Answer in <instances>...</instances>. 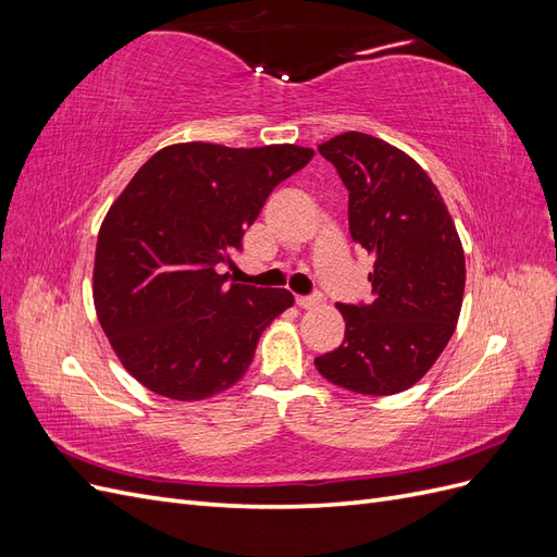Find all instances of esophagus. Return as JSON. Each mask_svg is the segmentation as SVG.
Instances as JSON below:
<instances>
[{
  "label": "esophagus",
  "mask_w": 557,
  "mask_h": 557,
  "mask_svg": "<svg viewBox=\"0 0 557 557\" xmlns=\"http://www.w3.org/2000/svg\"><path fill=\"white\" fill-rule=\"evenodd\" d=\"M323 305V297L320 295H313V297H297V307L299 309H315Z\"/></svg>",
  "instance_id": "esophagus-1"
}]
</instances>
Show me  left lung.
Returning a JSON list of instances; mask_svg holds the SVG:
<instances>
[{
	"label": "left lung",
	"instance_id": "8db88e82",
	"mask_svg": "<svg viewBox=\"0 0 557 557\" xmlns=\"http://www.w3.org/2000/svg\"><path fill=\"white\" fill-rule=\"evenodd\" d=\"M348 188L350 237L374 258L372 301L336 305L344 344L315 358L330 383L395 395L423 379L458 325L465 250L436 185L411 156L362 132L318 146Z\"/></svg>",
	"mask_w": 557,
	"mask_h": 557
}]
</instances>
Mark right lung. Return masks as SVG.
<instances>
[{
    "instance_id": "1",
    "label": "right lung",
    "mask_w": 557,
    "mask_h": 557,
    "mask_svg": "<svg viewBox=\"0 0 557 557\" xmlns=\"http://www.w3.org/2000/svg\"><path fill=\"white\" fill-rule=\"evenodd\" d=\"M311 158L295 144H172L117 195L99 227L92 299L117 360L148 391L201 401L244 379L295 297L227 283L223 267L269 193Z\"/></svg>"
}]
</instances>
